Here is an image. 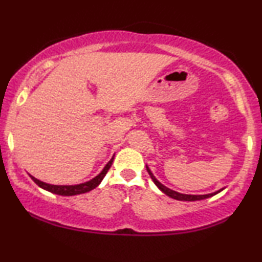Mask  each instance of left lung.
<instances>
[{
  "label": "left lung",
  "instance_id": "obj_1",
  "mask_svg": "<svg viewBox=\"0 0 262 262\" xmlns=\"http://www.w3.org/2000/svg\"><path fill=\"white\" fill-rule=\"evenodd\" d=\"M146 170H148V173L150 175V178L152 179L154 184H155L157 187H159L161 191H162L164 194H167L168 196H170V198L173 199H177V200H182V202H195V200H203V199H206V198H210V196H212L214 194H217V193H220L222 189H220V191L217 192H213V193H209V194H200V195H194V194H182V193H179V192H175L173 191V189L168 188L166 187V186L161 184V182L157 180V179L155 178V175H154L151 173V170L149 169V167L146 166Z\"/></svg>",
  "mask_w": 262,
  "mask_h": 262
}]
</instances>
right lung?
Wrapping results in <instances>:
<instances>
[{"mask_svg":"<svg viewBox=\"0 0 262 262\" xmlns=\"http://www.w3.org/2000/svg\"><path fill=\"white\" fill-rule=\"evenodd\" d=\"M113 159L112 157L108 163L106 164L105 168L101 170V173L96 175L95 178H93L92 180H89L87 182H83V184H78V185H51V184H46V182H42L38 179H35L34 177L30 175L32 180H33L35 184H37L39 187H41L45 191H49L51 193H55V194H59V195H76V194H82V193H87L92 189H94L95 187H98L100 185V182L102 181V179L105 178V175L107 174V171L112 166L113 163Z\"/></svg>","mask_w":262,"mask_h":262,"instance_id":"add662e5","label":"right lung"}]
</instances>
